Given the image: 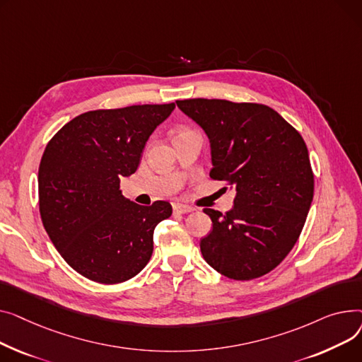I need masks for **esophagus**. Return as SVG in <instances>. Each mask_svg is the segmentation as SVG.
<instances>
[{
    "label": "esophagus",
    "mask_w": 362,
    "mask_h": 362,
    "mask_svg": "<svg viewBox=\"0 0 362 362\" xmlns=\"http://www.w3.org/2000/svg\"><path fill=\"white\" fill-rule=\"evenodd\" d=\"M193 210H194V207L182 204V203L174 204V211H175V214H189V211H193Z\"/></svg>",
    "instance_id": "obj_1"
}]
</instances>
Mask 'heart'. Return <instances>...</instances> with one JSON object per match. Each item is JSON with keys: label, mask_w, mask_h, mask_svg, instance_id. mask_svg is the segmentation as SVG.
<instances>
[{"label": "heart", "mask_w": 362, "mask_h": 362, "mask_svg": "<svg viewBox=\"0 0 362 362\" xmlns=\"http://www.w3.org/2000/svg\"><path fill=\"white\" fill-rule=\"evenodd\" d=\"M188 134H197V133H196V132H193V130H188V129H185V130H181V132H178L177 137H181V136H188Z\"/></svg>", "instance_id": "heart-1"}]
</instances>
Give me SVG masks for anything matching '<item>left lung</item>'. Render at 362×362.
<instances>
[{
	"instance_id": "1",
	"label": "left lung",
	"mask_w": 362,
	"mask_h": 362,
	"mask_svg": "<svg viewBox=\"0 0 362 362\" xmlns=\"http://www.w3.org/2000/svg\"><path fill=\"white\" fill-rule=\"evenodd\" d=\"M177 105L209 137L210 177L235 191L225 215L204 209L214 228L200 241L203 257L229 279L260 278L288 256L305 223L314 193L307 146L266 105L222 99Z\"/></svg>"
}]
</instances>
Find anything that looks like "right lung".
<instances>
[{"label": "right lung", "mask_w": 362, "mask_h": 362, "mask_svg": "<svg viewBox=\"0 0 362 362\" xmlns=\"http://www.w3.org/2000/svg\"><path fill=\"white\" fill-rule=\"evenodd\" d=\"M174 110L175 103H163L89 111L48 143L37 175L42 223L84 278L125 282L151 260L153 230L173 207L130 202L119 181L137 171L146 141Z\"/></svg>", "instance_id": "obj_1"}]
</instances>
